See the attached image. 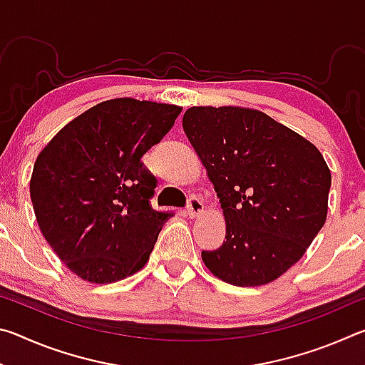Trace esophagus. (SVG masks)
<instances>
[{
  "label": "esophagus",
  "instance_id": "esophagus-1",
  "mask_svg": "<svg viewBox=\"0 0 365 365\" xmlns=\"http://www.w3.org/2000/svg\"><path fill=\"white\" fill-rule=\"evenodd\" d=\"M202 212H205V206H202V202L197 200V197H190L188 207H187V214L190 217L191 219L197 217V215H201Z\"/></svg>",
  "mask_w": 365,
  "mask_h": 365
}]
</instances>
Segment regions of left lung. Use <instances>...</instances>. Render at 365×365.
Listing matches in <instances>:
<instances>
[{
  "label": "left lung",
  "mask_w": 365,
  "mask_h": 365,
  "mask_svg": "<svg viewBox=\"0 0 365 365\" xmlns=\"http://www.w3.org/2000/svg\"><path fill=\"white\" fill-rule=\"evenodd\" d=\"M182 123L224 209L227 242L202 251V262L235 287L277 280L327 220L331 174L322 153L257 109L193 106Z\"/></svg>",
  "instance_id": "1"
}]
</instances>
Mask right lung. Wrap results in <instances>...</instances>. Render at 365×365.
Returning a JSON list of instances; mask_svg holds the SVG:
<instances>
[{"mask_svg": "<svg viewBox=\"0 0 365 365\" xmlns=\"http://www.w3.org/2000/svg\"><path fill=\"white\" fill-rule=\"evenodd\" d=\"M180 106L103 101L54 135L30 178L43 237L72 274L114 283L145 267L169 212L154 211L156 178L141 156L164 138Z\"/></svg>", "mask_w": 365, "mask_h": 365, "instance_id": "1", "label": "right lung"}]
</instances>
